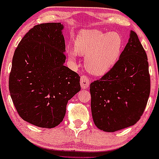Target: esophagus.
I'll list each match as a JSON object with an SVG mask.
<instances>
[{
	"label": "esophagus",
	"instance_id": "1",
	"mask_svg": "<svg viewBox=\"0 0 159 159\" xmlns=\"http://www.w3.org/2000/svg\"><path fill=\"white\" fill-rule=\"evenodd\" d=\"M80 84H81L82 89H88V87H89V78L86 76H85V75H83V76H81V79H80Z\"/></svg>",
	"mask_w": 159,
	"mask_h": 159
}]
</instances>
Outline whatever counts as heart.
I'll return each mask as SVG.
<instances>
[{
    "label": "heart",
    "mask_w": 159,
    "mask_h": 159,
    "mask_svg": "<svg viewBox=\"0 0 159 159\" xmlns=\"http://www.w3.org/2000/svg\"><path fill=\"white\" fill-rule=\"evenodd\" d=\"M123 40L116 32L83 30L76 36L75 50H69V59L76 60L77 53L86 57L85 66L89 73L102 76L108 73L120 57Z\"/></svg>",
    "instance_id": "heart-1"
}]
</instances>
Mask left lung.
I'll list each match as a JSON object with an SVG mask.
<instances>
[{
  "label": "left lung",
  "mask_w": 159,
  "mask_h": 159,
  "mask_svg": "<svg viewBox=\"0 0 159 159\" xmlns=\"http://www.w3.org/2000/svg\"><path fill=\"white\" fill-rule=\"evenodd\" d=\"M89 90L93 122L100 130L116 132L139 120L149 97L150 76L146 53L134 31L115 66Z\"/></svg>",
  "instance_id": "obj_1"
}]
</instances>
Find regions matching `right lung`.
Wrapping results in <instances>:
<instances>
[{
  "mask_svg": "<svg viewBox=\"0 0 159 159\" xmlns=\"http://www.w3.org/2000/svg\"><path fill=\"white\" fill-rule=\"evenodd\" d=\"M61 23L36 25L14 51L9 77L11 99L26 122L51 129L63 121L66 104L81 89L79 75L64 66Z\"/></svg>",
  "mask_w": 159,
  "mask_h": 159,
  "instance_id": "obj_1",
  "label": "right lung"
}]
</instances>
